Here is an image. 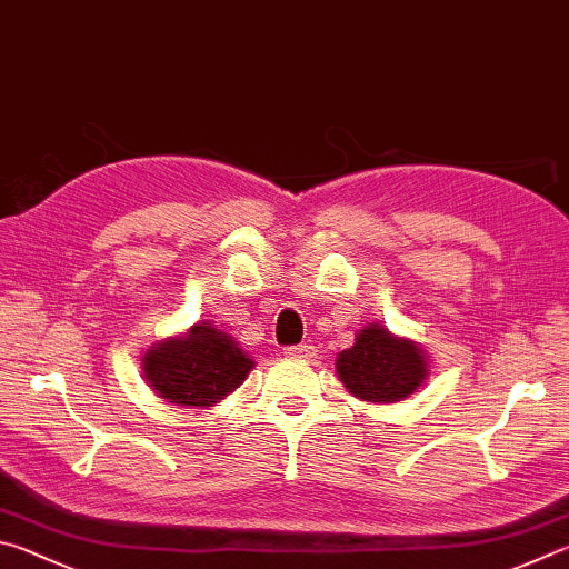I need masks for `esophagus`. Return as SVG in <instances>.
I'll use <instances>...</instances> for the list:
<instances>
[{
    "instance_id": "obj_1",
    "label": "esophagus",
    "mask_w": 569,
    "mask_h": 569,
    "mask_svg": "<svg viewBox=\"0 0 569 569\" xmlns=\"http://www.w3.org/2000/svg\"><path fill=\"white\" fill-rule=\"evenodd\" d=\"M284 355L290 357V360H310V357H315V347L312 345H295V347H287Z\"/></svg>"
}]
</instances>
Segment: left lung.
I'll return each mask as SVG.
<instances>
[{
	"label": "left lung",
	"mask_w": 569,
	"mask_h": 569,
	"mask_svg": "<svg viewBox=\"0 0 569 569\" xmlns=\"http://www.w3.org/2000/svg\"><path fill=\"white\" fill-rule=\"evenodd\" d=\"M345 390L362 402L390 405L407 400L430 375V355L420 342L370 322L355 335V345L335 362Z\"/></svg>",
	"instance_id": "8db88e82"
}]
</instances>
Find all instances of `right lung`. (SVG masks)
<instances>
[{
    "mask_svg": "<svg viewBox=\"0 0 569 569\" xmlns=\"http://www.w3.org/2000/svg\"><path fill=\"white\" fill-rule=\"evenodd\" d=\"M254 370V360L229 332L199 322L154 342L142 357V375L157 397L177 407H214Z\"/></svg>",
    "mask_w": 569,
    "mask_h": 569,
    "instance_id": "1",
    "label": "right lung"
}]
</instances>
